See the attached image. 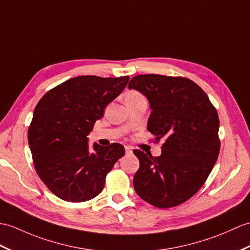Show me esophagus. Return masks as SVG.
<instances>
[{
  "label": "esophagus",
  "instance_id": "1",
  "mask_svg": "<svg viewBox=\"0 0 250 250\" xmlns=\"http://www.w3.org/2000/svg\"><path fill=\"white\" fill-rule=\"evenodd\" d=\"M125 153H126V154H130V153H132V151H133L132 148H131L130 146H125Z\"/></svg>",
  "mask_w": 250,
  "mask_h": 250
}]
</instances>
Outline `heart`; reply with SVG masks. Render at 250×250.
<instances>
[{"instance_id":"obj_1","label":"heart","mask_w":250,"mask_h":250,"mask_svg":"<svg viewBox=\"0 0 250 250\" xmlns=\"http://www.w3.org/2000/svg\"><path fill=\"white\" fill-rule=\"evenodd\" d=\"M135 96H139L138 94H137V92H129V94H127L126 95V97H135Z\"/></svg>"}]
</instances>
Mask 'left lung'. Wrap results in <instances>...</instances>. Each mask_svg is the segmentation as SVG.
<instances>
[{"label":"left lung","mask_w":250,"mask_h":250,"mask_svg":"<svg viewBox=\"0 0 250 250\" xmlns=\"http://www.w3.org/2000/svg\"><path fill=\"white\" fill-rule=\"evenodd\" d=\"M127 88L148 99L147 130L155 142L165 141L160 156L133 151L139 160L135 191L156 208L181 205L200 189L218 158L216 109L206 92L185 78L136 75Z\"/></svg>","instance_id":"left-lung-1"}]
</instances>
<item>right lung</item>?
<instances>
[{"instance_id": "obj_1", "label": "right lung", "mask_w": 250, "mask_h": 250, "mask_svg": "<svg viewBox=\"0 0 250 250\" xmlns=\"http://www.w3.org/2000/svg\"><path fill=\"white\" fill-rule=\"evenodd\" d=\"M129 77L81 75L40 99L28 127V145L39 178L61 199L82 202L102 191L107 173L125 155L120 144L104 147L87 135L104 108L117 98Z\"/></svg>"}]
</instances>
